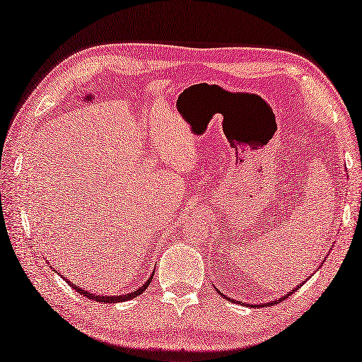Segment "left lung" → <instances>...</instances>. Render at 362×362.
I'll return each mask as SVG.
<instances>
[{
  "mask_svg": "<svg viewBox=\"0 0 362 362\" xmlns=\"http://www.w3.org/2000/svg\"><path fill=\"white\" fill-rule=\"evenodd\" d=\"M302 284L303 283H298V286H296V289H298L300 286H302ZM296 289H292V292H294ZM218 291V289H216ZM219 292V291H218ZM292 292H288V294L286 296H283L281 298H279V300H272V302H267V303H261V305H252L253 306V308H264V306H272V305H275V303H280V302H283V298H286V297H289L291 294H292ZM219 294H221V292H219ZM221 296H224V294H221ZM226 297V296H224ZM227 300H230V297H226ZM232 302L233 303H238V302H235V300H232Z\"/></svg>",
  "mask_w": 362,
  "mask_h": 362,
  "instance_id": "8db88e82",
  "label": "left lung"
}]
</instances>
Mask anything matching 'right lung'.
Masks as SVG:
<instances>
[{"mask_svg": "<svg viewBox=\"0 0 362 362\" xmlns=\"http://www.w3.org/2000/svg\"><path fill=\"white\" fill-rule=\"evenodd\" d=\"M156 272V271H153ZM153 272L151 274V276L148 280H146L140 288H138L136 291H132V292H127V294H122V296H101V294H91V292H88V291H86V289H82V288H79L78 284L76 283H71L70 280L68 279H65V276H62V279L65 280V281H68V284H71V288L76 291V292H79V294H82L83 297H87V298H91V300H96V302H103V303H118V302H127V300H132V298H135L136 296H140V294H143L144 292V289L149 286V283L152 281V279H153ZM60 275V274H59Z\"/></svg>", "mask_w": 362, "mask_h": 362, "instance_id": "1", "label": "right lung"}]
</instances>
